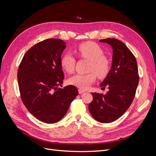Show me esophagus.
<instances>
[{"label":"esophagus","instance_id":"esophagus-1","mask_svg":"<svg viewBox=\"0 0 156 156\" xmlns=\"http://www.w3.org/2000/svg\"><path fill=\"white\" fill-rule=\"evenodd\" d=\"M85 91L84 89H78V93H79V94H82V93H84Z\"/></svg>","mask_w":156,"mask_h":156}]
</instances>
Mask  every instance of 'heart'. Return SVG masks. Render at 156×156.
Returning <instances> with one entry per match:
<instances>
[{"label": "heart", "mask_w": 156, "mask_h": 156, "mask_svg": "<svg viewBox=\"0 0 156 156\" xmlns=\"http://www.w3.org/2000/svg\"><path fill=\"white\" fill-rule=\"evenodd\" d=\"M74 52L81 59L89 60L87 74H77L70 78V84L82 89H86L95 80L97 76L100 79L106 78L112 69V62L104 54L102 47L92 41L82 43L75 48ZM60 65L65 72L72 73L75 68L76 59L71 54H65L60 59Z\"/></svg>", "instance_id": "b5f03b06"}]
</instances>
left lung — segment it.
<instances>
[{"label": "left lung", "instance_id": "8db88e82", "mask_svg": "<svg viewBox=\"0 0 156 156\" xmlns=\"http://www.w3.org/2000/svg\"><path fill=\"white\" fill-rule=\"evenodd\" d=\"M113 48L112 67L100 87L109 89L105 94L93 93L89 104L92 117L102 123L115 121L127 111L134 99L139 83L137 60L133 53L120 40L115 38L100 39Z\"/></svg>", "mask_w": 156, "mask_h": 156}]
</instances>
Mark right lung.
I'll return each mask as SVG.
<instances>
[{"mask_svg":"<svg viewBox=\"0 0 156 156\" xmlns=\"http://www.w3.org/2000/svg\"><path fill=\"white\" fill-rule=\"evenodd\" d=\"M63 40L47 39L25 53L19 66L17 80L21 100L40 121L53 124L63 118L78 91L74 85L64 88L60 65L65 46Z\"/></svg>","mask_w":156,"mask_h":156,"instance_id":"1","label":"right lung"}]
</instances>
